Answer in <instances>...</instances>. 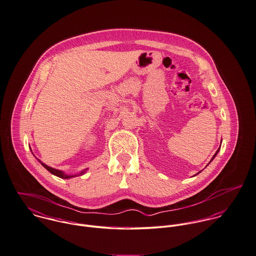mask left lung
Masks as SVG:
<instances>
[{"label":"left lung","mask_w":256,"mask_h":256,"mask_svg":"<svg viewBox=\"0 0 256 256\" xmlns=\"http://www.w3.org/2000/svg\"><path fill=\"white\" fill-rule=\"evenodd\" d=\"M219 150H220V148H219V149H218V150H217V151H216V153H215V154H214V156H213V157H212V159H211V161H212V160H213V159H214V158H215V156H216V155H217V154H218V152H219ZM211 161H210V162H211ZM210 162H209V163H210Z\"/></svg>","instance_id":"1"}]
</instances>
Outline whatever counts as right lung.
Segmentation results:
<instances>
[{
  "mask_svg": "<svg viewBox=\"0 0 256 256\" xmlns=\"http://www.w3.org/2000/svg\"><path fill=\"white\" fill-rule=\"evenodd\" d=\"M41 164H42V166L44 167V168H46L47 170H49L51 174H55V176H57L58 178H72V176H76L78 174H72V176H70V174H66L64 172H62V170H56V169H53V168H51V167H49V166H47L46 164H44V163H42L41 161H39ZM86 172V170H84V172H80V174H84Z\"/></svg>",
  "mask_w": 256,
  "mask_h": 256,
  "instance_id": "right-lung-1",
  "label": "right lung"
}]
</instances>
